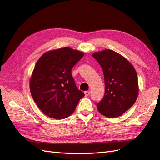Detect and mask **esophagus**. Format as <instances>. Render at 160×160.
Instances as JSON below:
<instances>
[{
	"label": "esophagus",
	"mask_w": 160,
	"mask_h": 160,
	"mask_svg": "<svg viewBox=\"0 0 160 160\" xmlns=\"http://www.w3.org/2000/svg\"><path fill=\"white\" fill-rule=\"evenodd\" d=\"M84 93H85V96H89L91 93V91H86L84 92Z\"/></svg>",
	"instance_id": "obj_1"
}]
</instances>
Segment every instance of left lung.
Instances as JSON below:
<instances>
[{
    "label": "left lung",
    "mask_w": 160,
    "mask_h": 160,
    "mask_svg": "<svg viewBox=\"0 0 160 160\" xmlns=\"http://www.w3.org/2000/svg\"><path fill=\"white\" fill-rule=\"evenodd\" d=\"M92 56L103 69L105 85L104 96L97 108L105 117H119L132 107L138 98L136 71L125 58L112 50L95 52Z\"/></svg>",
    "instance_id": "1"
}]
</instances>
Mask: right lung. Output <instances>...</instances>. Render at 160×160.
I'll list each match as a JSON object with an SVG mask.
<instances>
[{
    "label": "right lung",
    "instance_id": "1",
    "mask_svg": "<svg viewBox=\"0 0 160 160\" xmlns=\"http://www.w3.org/2000/svg\"><path fill=\"white\" fill-rule=\"evenodd\" d=\"M83 55V52L65 47L44 53L37 62L30 81L31 93L49 117H69L85 96L71 75L72 68Z\"/></svg>",
    "mask_w": 160,
    "mask_h": 160
}]
</instances>
